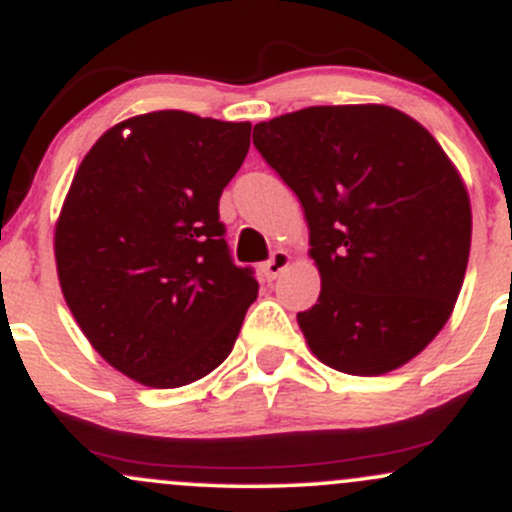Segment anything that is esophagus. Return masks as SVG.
Wrapping results in <instances>:
<instances>
[{
	"instance_id": "obj_1",
	"label": "esophagus",
	"mask_w": 512,
	"mask_h": 512,
	"mask_svg": "<svg viewBox=\"0 0 512 512\" xmlns=\"http://www.w3.org/2000/svg\"><path fill=\"white\" fill-rule=\"evenodd\" d=\"M289 265H291V255H289V252L277 250L272 257H269L265 265H262V274H265L267 279H277L279 274H282Z\"/></svg>"
}]
</instances>
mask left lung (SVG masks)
<instances>
[{"instance_id": "obj_1", "label": "left lung", "mask_w": 512, "mask_h": 512, "mask_svg": "<svg viewBox=\"0 0 512 512\" xmlns=\"http://www.w3.org/2000/svg\"><path fill=\"white\" fill-rule=\"evenodd\" d=\"M255 148L299 196L320 274L296 316L338 372L379 376L445 328L466 274V184L425 126L386 104L308 106L262 121Z\"/></svg>"}]
</instances>
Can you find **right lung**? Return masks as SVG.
<instances>
[{
	"mask_svg": "<svg viewBox=\"0 0 512 512\" xmlns=\"http://www.w3.org/2000/svg\"><path fill=\"white\" fill-rule=\"evenodd\" d=\"M250 128L187 111L133 116L92 145L63 201L53 245L65 303L89 345L150 389L211 374L257 299L218 221Z\"/></svg>",
	"mask_w": 512,
	"mask_h": 512,
	"instance_id": "add662e5",
	"label": "right lung"
}]
</instances>
